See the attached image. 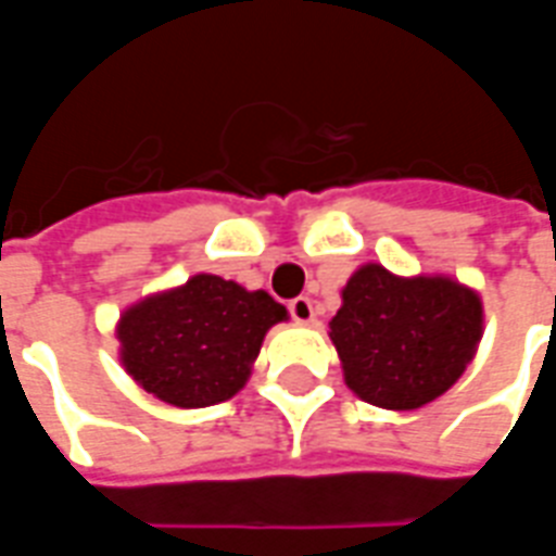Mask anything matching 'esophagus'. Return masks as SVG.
<instances>
[{
	"instance_id": "obj_1",
	"label": "esophagus",
	"mask_w": 556,
	"mask_h": 556,
	"mask_svg": "<svg viewBox=\"0 0 556 556\" xmlns=\"http://www.w3.org/2000/svg\"><path fill=\"white\" fill-rule=\"evenodd\" d=\"M289 313L298 325H309V321H315V309L309 298H294V301L289 303Z\"/></svg>"
}]
</instances>
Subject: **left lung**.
Wrapping results in <instances>:
<instances>
[{"label": "left lung", "instance_id": "1", "mask_svg": "<svg viewBox=\"0 0 556 556\" xmlns=\"http://www.w3.org/2000/svg\"><path fill=\"white\" fill-rule=\"evenodd\" d=\"M345 384L369 405L414 410L462 378L482 339V301L450 277H396L363 265L330 321Z\"/></svg>", "mask_w": 556, "mask_h": 556}]
</instances>
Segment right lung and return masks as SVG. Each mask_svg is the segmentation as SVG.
I'll list each match as a JSON object with an SVG mask.
<instances>
[{
	"instance_id": "1",
	"label": "right lung",
	"mask_w": 556,
	"mask_h": 556,
	"mask_svg": "<svg viewBox=\"0 0 556 556\" xmlns=\"http://www.w3.org/2000/svg\"><path fill=\"white\" fill-rule=\"evenodd\" d=\"M286 318L267 291L195 274L127 306L115 337L122 366L146 393L175 408H207L247 384L265 333Z\"/></svg>"
}]
</instances>
